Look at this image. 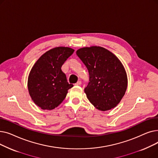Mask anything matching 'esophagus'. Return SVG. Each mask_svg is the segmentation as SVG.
<instances>
[{"label": "esophagus", "mask_w": 158, "mask_h": 158, "mask_svg": "<svg viewBox=\"0 0 158 158\" xmlns=\"http://www.w3.org/2000/svg\"><path fill=\"white\" fill-rule=\"evenodd\" d=\"M81 85V81H77L76 84H75V85H76V86H80Z\"/></svg>", "instance_id": "esophagus-1"}]
</instances>
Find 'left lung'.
Listing matches in <instances>:
<instances>
[{
    "mask_svg": "<svg viewBox=\"0 0 158 158\" xmlns=\"http://www.w3.org/2000/svg\"><path fill=\"white\" fill-rule=\"evenodd\" d=\"M76 54L89 72V82L85 92L89 102L101 111L117 106L127 87L126 72L118 57L97 46L79 48Z\"/></svg>",
    "mask_w": 158,
    "mask_h": 158,
    "instance_id": "8db88e82",
    "label": "left lung"
}]
</instances>
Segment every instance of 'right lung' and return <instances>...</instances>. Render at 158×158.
Listing matches in <instances>:
<instances>
[{"instance_id": "right-lung-1", "label": "right lung", "mask_w": 158, "mask_h": 158, "mask_svg": "<svg viewBox=\"0 0 158 158\" xmlns=\"http://www.w3.org/2000/svg\"><path fill=\"white\" fill-rule=\"evenodd\" d=\"M73 52L69 47L52 48L32 66L27 81L29 93L33 102L42 110H51L57 107L73 86L67 82L61 69Z\"/></svg>"}]
</instances>
